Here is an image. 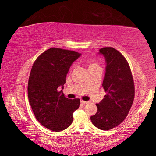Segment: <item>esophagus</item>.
<instances>
[{"label":"esophagus","mask_w":156,"mask_h":156,"mask_svg":"<svg viewBox=\"0 0 156 156\" xmlns=\"http://www.w3.org/2000/svg\"><path fill=\"white\" fill-rule=\"evenodd\" d=\"M80 102H81L82 104H83V105H85V104H87L88 103L87 101H84V100H80Z\"/></svg>","instance_id":"esophagus-1"}]
</instances>
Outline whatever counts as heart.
Listing matches in <instances>:
<instances>
[{"label": "heart", "mask_w": 156, "mask_h": 156, "mask_svg": "<svg viewBox=\"0 0 156 156\" xmlns=\"http://www.w3.org/2000/svg\"><path fill=\"white\" fill-rule=\"evenodd\" d=\"M87 65H88V69H94L96 67H100L99 65H98V63L94 62V61H88L87 62Z\"/></svg>", "instance_id": "1"}]
</instances>
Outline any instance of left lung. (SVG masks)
I'll use <instances>...</instances> for the list:
<instances>
[{
	"label": "left lung",
	"mask_w": 156,
	"mask_h": 156,
	"mask_svg": "<svg viewBox=\"0 0 156 156\" xmlns=\"http://www.w3.org/2000/svg\"><path fill=\"white\" fill-rule=\"evenodd\" d=\"M106 62L102 87L107 94L98 104L96 113L91 116L93 125L101 130H109L125 119L133 104L135 87L128 62L113 47L99 50Z\"/></svg>",
	"instance_id": "left-lung-1"
}]
</instances>
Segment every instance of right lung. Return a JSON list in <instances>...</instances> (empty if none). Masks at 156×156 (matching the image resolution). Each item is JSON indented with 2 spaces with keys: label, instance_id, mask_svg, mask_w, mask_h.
I'll return each mask as SVG.
<instances>
[{
  "label": "right lung",
  "instance_id": "right-lung-1",
  "mask_svg": "<svg viewBox=\"0 0 156 156\" xmlns=\"http://www.w3.org/2000/svg\"><path fill=\"white\" fill-rule=\"evenodd\" d=\"M81 54L70 50L50 48L34 62L28 81V98L37 120L44 127L61 131L73 121V113L80 106L78 98L68 99L64 88L69 69Z\"/></svg>",
  "mask_w": 156,
  "mask_h": 156
}]
</instances>
